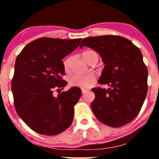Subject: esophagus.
<instances>
[{
  "label": "esophagus",
  "instance_id": "1",
  "mask_svg": "<svg viewBox=\"0 0 159 159\" xmlns=\"http://www.w3.org/2000/svg\"><path fill=\"white\" fill-rule=\"evenodd\" d=\"M88 91V90H87V89H84V88H82V93H87Z\"/></svg>",
  "mask_w": 159,
  "mask_h": 159
}]
</instances>
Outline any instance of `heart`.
I'll use <instances>...</instances> for the list:
<instances>
[{"instance_id":"obj_1","label":"heart","mask_w":159,"mask_h":159,"mask_svg":"<svg viewBox=\"0 0 159 159\" xmlns=\"http://www.w3.org/2000/svg\"><path fill=\"white\" fill-rule=\"evenodd\" d=\"M93 56H97L98 54L93 51H87L82 53V57L87 62L91 59ZM71 61V58H67L64 61V67L65 70H68L70 67ZM95 76L93 75H80V74H75L69 78V82L71 86H77L83 88H88L95 83Z\"/></svg>"}]
</instances>
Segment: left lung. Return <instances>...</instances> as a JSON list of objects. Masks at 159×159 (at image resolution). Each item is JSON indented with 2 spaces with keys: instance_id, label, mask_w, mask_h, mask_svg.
Masks as SVG:
<instances>
[{
  "instance_id": "left-lung-1",
  "label": "left lung",
  "mask_w": 159,
  "mask_h": 159,
  "mask_svg": "<svg viewBox=\"0 0 159 159\" xmlns=\"http://www.w3.org/2000/svg\"><path fill=\"white\" fill-rule=\"evenodd\" d=\"M82 46L99 53L105 66L98 82L110 86L92 89L95 116L112 127L129 123L138 115L148 92V69L140 50L128 39L111 34L84 38Z\"/></svg>"
}]
</instances>
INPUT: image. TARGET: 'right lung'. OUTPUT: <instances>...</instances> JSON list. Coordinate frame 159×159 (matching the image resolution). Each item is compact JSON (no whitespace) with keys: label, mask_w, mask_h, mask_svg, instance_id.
Instances as JSON below:
<instances>
[{"label":"right lung","mask_w":159,"mask_h":159,"mask_svg":"<svg viewBox=\"0 0 159 159\" xmlns=\"http://www.w3.org/2000/svg\"><path fill=\"white\" fill-rule=\"evenodd\" d=\"M82 39L41 38L27 44L16 59L11 81L17 114L33 131L56 135L72 123L74 107L82 95L74 87L53 96L67 84L62 59L79 46Z\"/></svg>","instance_id":"1"}]
</instances>
